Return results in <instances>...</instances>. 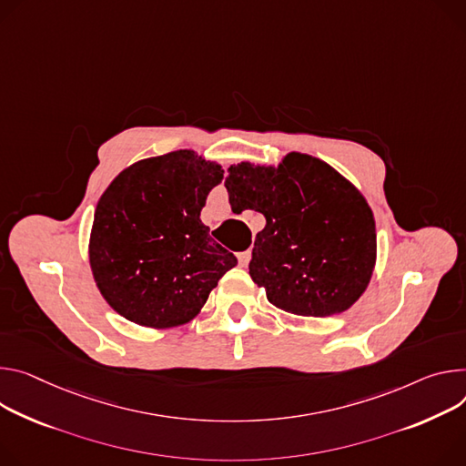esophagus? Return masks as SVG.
<instances>
[{
    "label": "esophagus",
    "instance_id": "34e87169",
    "mask_svg": "<svg viewBox=\"0 0 466 466\" xmlns=\"http://www.w3.org/2000/svg\"><path fill=\"white\" fill-rule=\"evenodd\" d=\"M250 258H252V252H250V250L239 252V255H238V260H239V266H241V268H247L248 262H250Z\"/></svg>",
    "mask_w": 466,
    "mask_h": 466
}]
</instances>
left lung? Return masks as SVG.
<instances>
[{"label": "left lung", "instance_id": "obj_1", "mask_svg": "<svg viewBox=\"0 0 466 466\" xmlns=\"http://www.w3.org/2000/svg\"><path fill=\"white\" fill-rule=\"evenodd\" d=\"M225 187L234 214L266 218L248 275L271 305L325 318L359 301L373 275L377 234L357 186L319 157L289 152L277 167L232 163Z\"/></svg>", "mask_w": 466, "mask_h": 466}]
</instances>
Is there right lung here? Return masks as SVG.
<instances>
[{
	"label": "right lung",
	"instance_id": "obj_1",
	"mask_svg": "<svg viewBox=\"0 0 466 466\" xmlns=\"http://www.w3.org/2000/svg\"><path fill=\"white\" fill-rule=\"evenodd\" d=\"M221 165L195 150L145 157L102 193L89 236V264L107 305L141 327L191 321L238 258L200 221Z\"/></svg>",
	"mask_w": 466,
	"mask_h": 466
}]
</instances>
